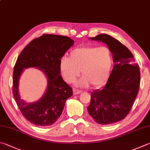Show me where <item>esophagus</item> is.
Here are the masks:
<instances>
[{
    "instance_id": "1",
    "label": "esophagus",
    "mask_w": 150,
    "mask_h": 150,
    "mask_svg": "<svg viewBox=\"0 0 150 150\" xmlns=\"http://www.w3.org/2000/svg\"><path fill=\"white\" fill-rule=\"evenodd\" d=\"M81 92H82V91H80V90H78L76 88H73V94L74 95H77L78 94H79Z\"/></svg>"
}]
</instances>
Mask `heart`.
Instances as JSON below:
<instances>
[{
    "label": "heart",
    "instance_id": "1",
    "mask_svg": "<svg viewBox=\"0 0 150 150\" xmlns=\"http://www.w3.org/2000/svg\"><path fill=\"white\" fill-rule=\"evenodd\" d=\"M113 67L112 52L107 47H83L73 49L69 58L60 60L59 69L65 81L73 83L81 73L83 77L77 83L81 87L92 84L100 88L107 83Z\"/></svg>",
    "mask_w": 150,
    "mask_h": 150
}]
</instances>
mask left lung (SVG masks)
Segmentation results:
<instances>
[{"instance_id": "obj_1", "label": "left lung", "mask_w": 150, "mask_h": 150, "mask_svg": "<svg viewBox=\"0 0 150 150\" xmlns=\"http://www.w3.org/2000/svg\"><path fill=\"white\" fill-rule=\"evenodd\" d=\"M91 39L106 43L115 65L105 86L91 93L87 110L98 124L115 123L124 119L131 110L139 90L140 68L131 52L115 38L100 34Z\"/></svg>"}]
</instances>
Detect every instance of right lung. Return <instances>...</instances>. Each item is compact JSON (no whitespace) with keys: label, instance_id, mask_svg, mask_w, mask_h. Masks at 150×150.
<instances>
[{"label":"right lung","instance_id":"right-lung-1","mask_svg":"<svg viewBox=\"0 0 150 150\" xmlns=\"http://www.w3.org/2000/svg\"><path fill=\"white\" fill-rule=\"evenodd\" d=\"M74 41L62 35L44 34L26 46L18 56L13 67L12 92L24 117L37 126H50L62 115L66 100L73 95L72 88L60 75L61 58ZM35 67L47 75L48 86L42 98L28 104L18 94V79L25 68Z\"/></svg>","mask_w":150,"mask_h":150}]
</instances>
